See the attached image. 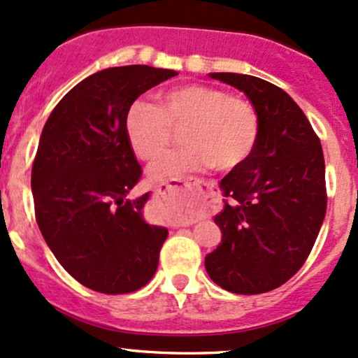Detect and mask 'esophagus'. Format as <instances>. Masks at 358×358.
Wrapping results in <instances>:
<instances>
[{"label": "esophagus", "instance_id": "obj_1", "mask_svg": "<svg viewBox=\"0 0 358 358\" xmlns=\"http://www.w3.org/2000/svg\"><path fill=\"white\" fill-rule=\"evenodd\" d=\"M194 188L202 190L203 197H212V195H214V192H212L214 183H206L203 180L192 178V176L187 180H178V182L175 183H163V185H159L158 192L159 194H168L171 195V197H175V195H185L187 192L194 190Z\"/></svg>", "mask_w": 358, "mask_h": 358}]
</instances>
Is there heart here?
<instances>
[{"instance_id":"b5f03b06","label":"heart","mask_w":358,"mask_h":358,"mask_svg":"<svg viewBox=\"0 0 358 358\" xmlns=\"http://www.w3.org/2000/svg\"><path fill=\"white\" fill-rule=\"evenodd\" d=\"M185 148L149 166L152 182H166L207 166L231 171L250 158L260 134L250 101L207 85H182L158 95V103L134 101L125 115V134L141 159L158 158L182 129Z\"/></svg>"}]
</instances>
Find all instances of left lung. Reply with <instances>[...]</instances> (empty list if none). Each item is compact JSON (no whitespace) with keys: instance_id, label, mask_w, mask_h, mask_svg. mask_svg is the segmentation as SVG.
<instances>
[{"instance_id":"1","label":"left lung","mask_w":358,"mask_h":358,"mask_svg":"<svg viewBox=\"0 0 358 358\" xmlns=\"http://www.w3.org/2000/svg\"><path fill=\"white\" fill-rule=\"evenodd\" d=\"M209 76L248 96L260 134L250 158L219 183L229 202L214 217L222 238L206 270L233 294L268 292L301 268L324 221L323 149L284 90L250 74Z\"/></svg>"}]
</instances>
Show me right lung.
Listing matches in <instances>:
<instances>
[{"label":"right lung","instance_id":"add662e5","mask_svg":"<svg viewBox=\"0 0 358 358\" xmlns=\"http://www.w3.org/2000/svg\"><path fill=\"white\" fill-rule=\"evenodd\" d=\"M176 74L144 64L98 71L62 96L42 129L32 168L38 229L66 272L96 292H134L158 268L168 229L144 219L149 192L129 199L143 171L125 115Z\"/></svg>","mask_w":358,"mask_h":358}]
</instances>
